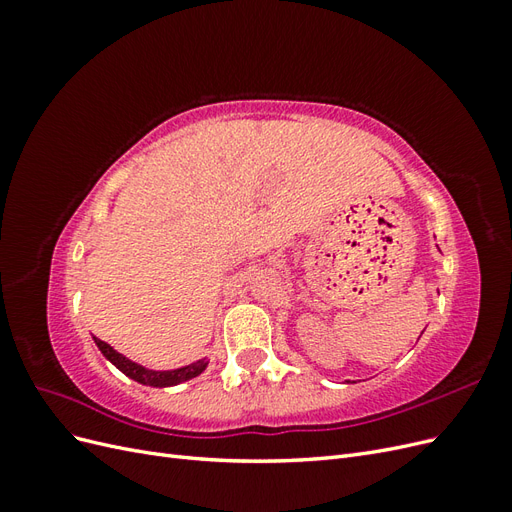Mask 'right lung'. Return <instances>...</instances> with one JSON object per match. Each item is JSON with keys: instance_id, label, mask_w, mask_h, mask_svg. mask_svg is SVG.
<instances>
[{"instance_id": "obj_1", "label": "right lung", "mask_w": 512, "mask_h": 512, "mask_svg": "<svg viewBox=\"0 0 512 512\" xmlns=\"http://www.w3.org/2000/svg\"><path fill=\"white\" fill-rule=\"evenodd\" d=\"M96 344H98L100 352L119 371H123V374H126L128 378L141 382V384H149V386H173V384H179V382H185V380H192L198 374H203L205 367H207V361H196L192 365H185V367H179V369H173V371H153V369H145L143 365H138V363H132L130 359H126V356L119 354L117 350H113L106 342H102V339H96Z\"/></svg>"}]
</instances>
